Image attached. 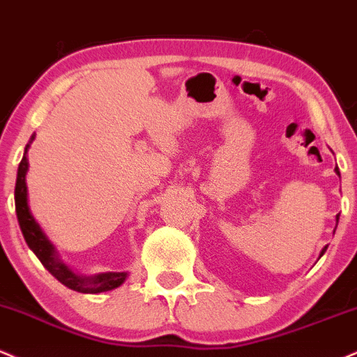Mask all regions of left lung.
I'll return each instance as SVG.
<instances>
[{"instance_id": "8db88e82", "label": "left lung", "mask_w": 357, "mask_h": 357, "mask_svg": "<svg viewBox=\"0 0 357 357\" xmlns=\"http://www.w3.org/2000/svg\"><path fill=\"white\" fill-rule=\"evenodd\" d=\"M334 172H336V174L339 175V177H341V174H339V169H337V167H336V169H334ZM336 220L339 222V215H336ZM326 250H328V245H326V247H324V249H322V250H321L319 257H322V255H324V252H326Z\"/></svg>"}]
</instances>
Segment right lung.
Masks as SVG:
<instances>
[{
	"label": "right lung",
	"mask_w": 357,
	"mask_h": 357,
	"mask_svg": "<svg viewBox=\"0 0 357 357\" xmlns=\"http://www.w3.org/2000/svg\"><path fill=\"white\" fill-rule=\"evenodd\" d=\"M33 133L29 142L24 146L23 158H21L18 167V175H16V187H15V205H16V217H18L20 229L23 232L24 241L29 249L43 264L45 269L58 279L63 286H66L71 291L83 292V294H100V292L112 291V289L120 287L128 278V272H100L93 275H79L73 272L61 261L58 255L56 247L50 241L48 236L40 227L28 205V187H26V174H28V149L35 140Z\"/></svg>",
	"instance_id": "add662e5"
}]
</instances>
